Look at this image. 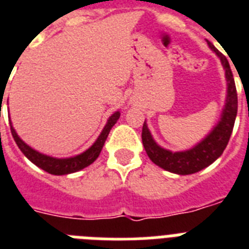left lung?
<instances>
[{
  "label": "left lung",
  "mask_w": 249,
  "mask_h": 249,
  "mask_svg": "<svg viewBox=\"0 0 249 249\" xmlns=\"http://www.w3.org/2000/svg\"><path fill=\"white\" fill-rule=\"evenodd\" d=\"M208 46L221 59V63L225 68L226 81H228L226 103L222 109V115H221V120L218 121V124L196 146H194L193 148L186 150V151L178 152H172L169 150L160 147L152 138L146 121L143 123V128H142L143 147L152 163H155L156 165H159L160 168H163L168 172L181 174V176L196 173L199 170L211 165L213 161H216L222 155V152L228 146L230 136H231L236 112H238V94H236L235 81L232 77L230 64L226 59V56L222 55L211 42H208Z\"/></svg>",
  "instance_id": "left-lung-1"
}]
</instances>
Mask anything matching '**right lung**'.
Masks as SVG:
<instances>
[{"instance_id":"1","label":"right lung","mask_w":249,"mask_h":249,"mask_svg":"<svg viewBox=\"0 0 249 249\" xmlns=\"http://www.w3.org/2000/svg\"><path fill=\"white\" fill-rule=\"evenodd\" d=\"M119 117H120V112L119 111L112 113L109 116L108 120H107L106 126L103 128V130H102V133L99 134V137H98L97 141L94 142L91 147H89L85 152L80 154V155H76L73 158H66V159H56V158L44 155V154L33 150L32 147H29L28 144L24 143L20 140V137L18 136L15 129L13 128L11 121H10V128H11V134L14 137V141L17 142L18 147L20 148V151L24 154L27 159L31 160L35 165H37L41 169H44L48 173L55 174V176H63V174L79 172V170L84 169V168H86V166L90 165V164L94 163L97 160V158L101 154L102 148H103V144H105L106 140L108 137L109 130L112 129L113 125L116 124Z\"/></svg>"}]
</instances>
